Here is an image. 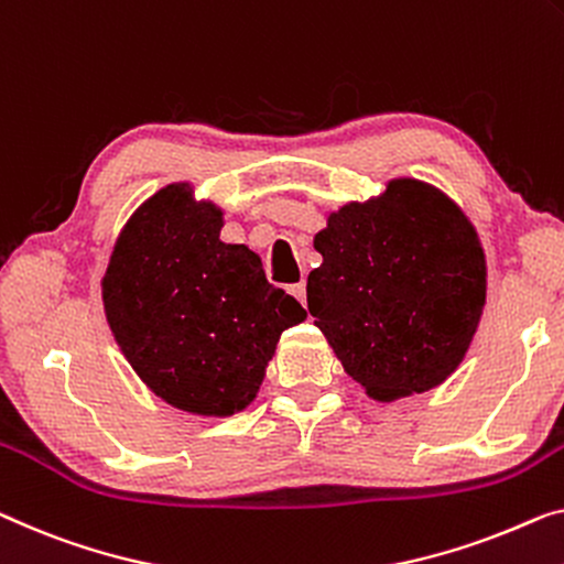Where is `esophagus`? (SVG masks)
I'll return each instance as SVG.
<instances>
[{"label": "esophagus", "mask_w": 564, "mask_h": 564, "mask_svg": "<svg viewBox=\"0 0 564 564\" xmlns=\"http://www.w3.org/2000/svg\"><path fill=\"white\" fill-rule=\"evenodd\" d=\"M291 293H293V296H296L299 301H301V304H306V283L304 281H299V283H293L291 285V289H289Z\"/></svg>", "instance_id": "1"}]
</instances>
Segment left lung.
<instances>
[{
	"mask_svg": "<svg viewBox=\"0 0 564 564\" xmlns=\"http://www.w3.org/2000/svg\"><path fill=\"white\" fill-rule=\"evenodd\" d=\"M314 248L324 263L308 273V311L369 398L425 392L456 372L486 304L484 248L456 202L394 180L332 213Z\"/></svg>",
	"mask_w": 564,
	"mask_h": 564,
	"instance_id": "1",
	"label": "left lung"
}]
</instances>
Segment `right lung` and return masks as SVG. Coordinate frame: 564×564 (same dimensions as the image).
<instances>
[{
  "label": "right lung",
  "mask_w": 564,
  "mask_h": 564,
  "mask_svg": "<svg viewBox=\"0 0 564 564\" xmlns=\"http://www.w3.org/2000/svg\"><path fill=\"white\" fill-rule=\"evenodd\" d=\"M220 230V209L170 184L131 215L104 275L123 357L151 392L197 415L246 408L281 334L306 318L253 250Z\"/></svg>",
  "instance_id": "obj_1"
}]
</instances>
